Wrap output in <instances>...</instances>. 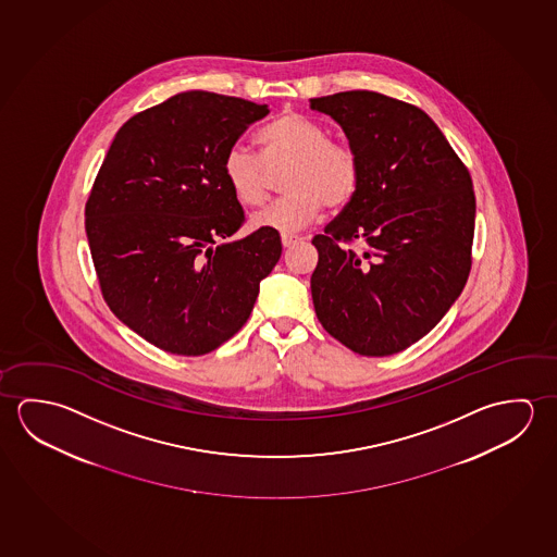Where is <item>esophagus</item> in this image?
Instances as JSON below:
<instances>
[{
    "mask_svg": "<svg viewBox=\"0 0 557 557\" xmlns=\"http://www.w3.org/2000/svg\"><path fill=\"white\" fill-rule=\"evenodd\" d=\"M301 240L299 235H282V245L285 248L293 247V245H297Z\"/></svg>",
    "mask_w": 557,
    "mask_h": 557,
    "instance_id": "1",
    "label": "esophagus"
}]
</instances>
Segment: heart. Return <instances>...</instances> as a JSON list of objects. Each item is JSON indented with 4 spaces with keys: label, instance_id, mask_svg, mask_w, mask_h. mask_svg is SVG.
Masks as SVG:
<instances>
[{
    "label": "heart",
    "instance_id": "1",
    "mask_svg": "<svg viewBox=\"0 0 557 557\" xmlns=\"http://www.w3.org/2000/svg\"><path fill=\"white\" fill-rule=\"evenodd\" d=\"M260 157L231 147L223 178L243 208H260L270 196V174L285 169V196L256 213L252 227L293 233L317 220L324 206L346 210L363 184V161L356 147L330 139L329 129L299 112H283L256 134Z\"/></svg>",
    "mask_w": 557,
    "mask_h": 557
}]
</instances>
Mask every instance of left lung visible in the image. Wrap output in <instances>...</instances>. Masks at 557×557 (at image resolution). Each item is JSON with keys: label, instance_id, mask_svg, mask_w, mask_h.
<instances>
[{"label": "left lung", "instance_id": "8db88e82", "mask_svg": "<svg viewBox=\"0 0 557 557\" xmlns=\"http://www.w3.org/2000/svg\"><path fill=\"white\" fill-rule=\"evenodd\" d=\"M363 161L356 200L312 238L320 324L359 356L384 357L437 326L472 268L475 196L466 164L423 110L374 91L312 99Z\"/></svg>", "mask_w": 557, "mask_h": 557}]
</instances>
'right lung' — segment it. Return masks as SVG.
<instances>
[{
  "mask_svg": "<svg viewBox=\"0 0 557 557\" xmlns=\"http://www.w3.org/2000/svg\"><path fill=\"white\" fill-rule=\"evenodd\" d=\"M268 104L178 92L119 129L85 203L102 299L128 329L174 356H203L245 326L282 256L274 228L240 240L223 159Z\"/></svg>",
  "mask_w": 557,
  "mask_h": 557,
  "instance_id": "add662e5",
  "label": "right lung"
}]
</instances>
